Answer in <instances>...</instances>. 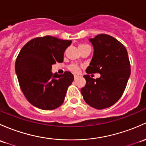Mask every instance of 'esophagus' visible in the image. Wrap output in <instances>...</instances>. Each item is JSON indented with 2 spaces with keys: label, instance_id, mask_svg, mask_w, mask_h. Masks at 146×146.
Wrapping results in <instances>:
<instances>
[{
  "label": "esophagus",
  "instance_id": "esophagus-1",
  "mask_svg": "<svg viewBox=\"0 0 146 146\" xmlns=\"http://www.w3.org/2000/svg\"><path fill=\"white\" fill-rule=\"evenodd\" d=\"M77 78H78V76H76V75H75V76H74V79L76 80V79H77Z\"/></svg>",
  "mask_w": 146,
  "mask_h": 146
}]
</instances>
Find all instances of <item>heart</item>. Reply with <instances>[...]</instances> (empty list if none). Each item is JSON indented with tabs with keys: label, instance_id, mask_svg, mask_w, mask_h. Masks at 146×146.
<instances>
[{
	"label": "heart",
	"instance_id": "b5f03b06",
	"mask_svg": "<svg viewBox=\"0 0 146 146\" xmlns=\"http://www.w3.org/2000/svg\"><path fill=\"white\" fill-rule=\"evenodd\" d=\"M85 46H87V45H83V44H82V45H80L78 47H79L80 49L82 47H85ZM68 68L70 71H72L74 73H79L80 71V68L79 66H78L77 64H71V65L69 66Z\"/></svg>",
	"mask_w": 146,
	"mask_h": 146
}]
</instances>
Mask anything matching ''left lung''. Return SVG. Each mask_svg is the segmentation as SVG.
Masks as SVG:
<instances>
[{
    "instance_id": "8db88e82",
    "label": "left lung",
    "mask_w": 146,
    "mask_h": 146,
    "mask_svg": "<svg viewBox=\"0 0 146 146\" xmlns=\"http://www.w3.org/2000/svg\"><path fill=\"white\" fill-rule=\"evenodd\" d=\"M90 41L94 54L86 72L99 73L96 79L85 75L86 85L81 89L85 102L96 109H104L115 104L125 91L131 73L125 47L107 34H99Z\"/></svg>"
}]
</instances>
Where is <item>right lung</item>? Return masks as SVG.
I'll return each mask as SVG.
<instances>
[{
  "mask_svg": "<svg viewBox=\"0 0 146 146\" xmlns=\"http://www.w3.org/2000/svg\"><path fill=\"white\" fill-rule=\"evenodd\" d=\"M72 41L46 36L33 38L19 52L15 70L20 88L30 104L50 110L64 103L74 76L70 72L52 73V66L63 62L64 52Z\"/></svg>",
  "mask_w": 146,
  "mask_h": 146,
  "instance_id": "right-lung-1",
  "label": "right lung"
}]
</instances>
